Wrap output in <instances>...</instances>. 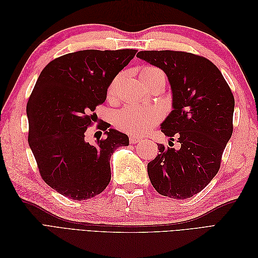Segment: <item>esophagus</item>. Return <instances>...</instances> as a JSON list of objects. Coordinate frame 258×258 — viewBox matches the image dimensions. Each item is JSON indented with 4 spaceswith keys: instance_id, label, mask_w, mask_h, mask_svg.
Listing matches in <instances>:
<instances>
[{
    "instance_id": "obj_1",
    "label": "esophagus",
    "mask_w": 258,
    "mask_h": 258,
    "mask_svg": "<svg viewBox=\"0 0 258 258\" xmlns=\"http://www.w3.org/2000/svg\"><path fill=\"white\" fill-rule=\"evenodd\" d=\"M129 141H130V143H132V144H136V143H138V142H140V141H142V139L139 138V137H136V136H131V137L129 138Z\"/></svg>"
}]
</instances>
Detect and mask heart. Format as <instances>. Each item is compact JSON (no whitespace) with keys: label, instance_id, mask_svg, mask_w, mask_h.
I'll use <instances>...</instances> for the list:
<instances>
[{"label":"heart","instance_id":"obj_1","mask_svg":"<svg viewBox=\"0 0 258 258\" xmlns=\"http://www.w3.org/2000/svg\"><path fill=\"white\" fill-rule=\"evenodd\" d=\"M140 75H141V79L145 85L157 79L166 80V75L162 72V70L153 66L144 67ZM118 82L119 75L116 76L108 86V96H113L116 92ZM162 116L163 112L158 105L143 106L130 104L122 107L116 114L115 123L120 130L127 132V134L142 135L156 126L162 119Z\"/></svg>","mask_w":258,"mask_h":258}]
</instances>
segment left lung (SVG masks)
<instances>
[{
    "mask_svg": "<svg viewBox=\"0 0 258 258\" xmlns=\"http://www.w3.org/2000/svg\"><path fill=\"white\" fill-rule=\"evenodd\" d=\"M137 57L167 74L173 111L161 131L181 144L179 150L158 144V156L147 165L148 176L162 196L190 198L221 168L233 130L235 98L220 70L205 57L174 50H144Z\"/></svg>",
    "mask_w": 258,
    "mask_h": 258,
    "instance_id": "left-lung-1",
    "label": "left lung"
}]
</instances>
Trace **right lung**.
Wrapping results in <instances>:
<instances>
[{
	"instance_id": "right-lung-1",
	"label": "right lung",
	"mask_w": 258,
	"mask_h": 258,
	"mask_svg": "<svg viewBox=\"0 0 258 258\" xmlns=\"http://www.w3.org/2000/svg\"><path fill=\"white\" fill-rule=\"evenodd\" d=\"M137 49H87L63 54L44 68L29 98L28 142L43 181L72 200L102 192L111 181L110 159L128 137L98 124L105 138L86 140L96 121V106L106 99L114 77L134 59Z\"/></svg>"
}]
</instances>
